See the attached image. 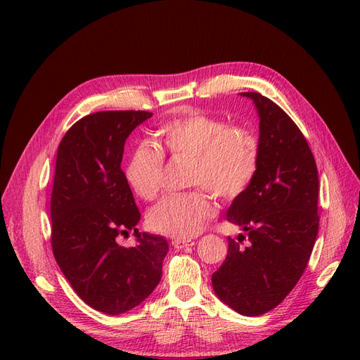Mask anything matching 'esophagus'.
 Segmentation results:
<instances>
[{
	"label": "esophagus",
	"mask_w": 360,
	"mask_h": 360,
	"mask_svg": "<svg viewBox=\"0 0 360 360\" xmlns=\"http://www.w3.org/2000/svg\"><path fill=\"white\" fill-rule=\"evenodd\" d=\"M195 242L191 240V238H174L172 240V246L176 249H183V248H189V246H193Z\"/></svg>",
	"instance_id": "34e87169"
}]
</instances>
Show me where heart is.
Listing matches in <instances>:
<instances>
[{"label": "heart", "mask_w": 360, "mask_h": 360, "mask_svg": "<svg viewBox=\"0 0 360 360\" xmlns=\"http://www.w3.org/2000/svg\"><path fill=\"white\" fill-rule=\"evenodd\" d=\"M165 155L189 159L188 183L198 188L163 198L150 210L148 225L160 234L191 238L216 212L207 189L224 200L240 197L257 174L259 148L243 127L202 112L179 115L159 127L158 148L139 144L126 162L124 177L139 198L153 201L159 195Z\"/></svg>", "instance_id": "1"}]
</instances>
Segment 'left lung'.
Listing matches in <instances>:
<instances>
[{
    "label": "left lung",
    "mask_w": 360,
    "mask_h": 360,
    "mask_svg": "<svg viewBox=\"0 0 360 360\" xmlns=\"http://www.w3.org/2000/svg\"><path fill=\"white\" fill-rule=\"evenodd\" d=\"M240 94L257 106L259 159L252 183L234 198L226 219L243 228L249 245L228 237L226 258L212 284L225 304L255 317L276 308L308 266L320 222L319 172L288 114L263 94Z\"/></svg>",
    "instance_id": "1"
}]
</instances>
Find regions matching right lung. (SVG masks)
Masks as SVG:
<instances>
[{"instance_id": "obj_1", "label": "right lung", "mask_w": 360, "mask_h": 360, "mask_svg": "<svg viewBox=\"0 0 360 360\" xmlns=\"http://www.w3.org/2000/svg\"><path fill=\"white\" fill-rule=\"evenodd\" d=\"M151 112L101 111L78 120L57 151L51 245L63 275L91 308L118 315L143 303L162 278L168 242L138 233L141 213L122 169L124 143ZM134 229L137 245L120 247Z\"/></svg>"}]
</instances>
